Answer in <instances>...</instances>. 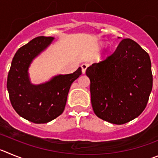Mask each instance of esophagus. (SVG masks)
Here are the masks:
<instances>
[{
	"mask_svg": "<svg viewBox=\"0 0 158 158\" xmlns=\"http://www.w3.org/2000/svg\"><path fill=\"white\" fill-rule=\"evenodd\" d=\"M87 67H88L87 64H82L81 65V69H82V74H85L86 69H87Z\"/></svg>",
	"mask_w": 158,
	"mask_h": 158,
	"instance_id": "34e87169",
	"label": "esophagus"
}]
</instances>
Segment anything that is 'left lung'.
<instances>
[{"instance_id": "8db88e82", "label": "left lung", "mask_w": 158, "mask_h": 158, "mask_svg": "<svg viewBox=\"0 0 158 158\" xmlns=\"http://www.w3.org/2000/svg\"><path fill=\"white\" fill-rule=\"evenodd\" d=\"M93 110L98 117L123 124L143 112L153 87L149 54L130 38L106 59L88 67Z\"/></svg>"}]
</instances>
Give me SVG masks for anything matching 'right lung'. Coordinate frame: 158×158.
<instances>
[{
    "instance_id": "obj_1",
    "label": "right lung",
    "mask_w": 158,
    "mask_h": 158,
    "mask_svg": "<svg viewBox=\"0 0 158 158\" xmlns=\"http://www.w3.org/2000/svg\"><path fill=\"white\" fill-rule=\"evenodd\" d=\"M53 39L37 37L19 48L8 72L7 88L12 107L19 116L35 123H48L63 113L71 85L82 74L79 67L72 74L54 76L42 84L31 83L30 64Z\"/></svg>"
}]
</instances>
